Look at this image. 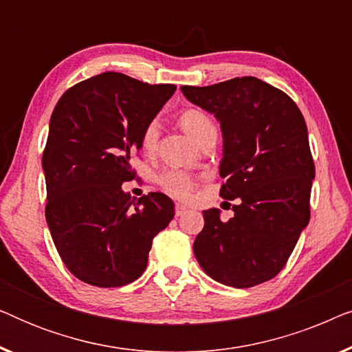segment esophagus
I'll return each instance as SVG.
<instances>
[{
  "label": "esophagus",
  "mask_w": 352,
  "mask_h": 352,
  "mask_svg": "<svg viewBox=\"0 0 352 352\" xmlns=\"http://www.w3.org/2000/svg\"><path fill=\"white\" fill-rule=\"evenodd\" d=\"M175 213H176L177 218H179V216L187 213V206H186V205H181V204H176V206H175Z\"/></svg>",
  "instance_id": "1"
}]
</instances>
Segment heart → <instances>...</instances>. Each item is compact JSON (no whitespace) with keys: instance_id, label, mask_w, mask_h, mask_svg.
Here are the masks:
<instances>
[{"instance_id":"b5f03b06","label":"heart","mask_w":352,"mask_h":352,"mask_svg":"<svg viewBox=\"0 0 352 352\" xmlns=\"http://www.w3.org/2000/svg\"><path fill=\"white\" fill-rule=\"evenodd\" d=\"M179 124L184 129L194 142H199L206 133L214 131V123L211 122V118L205 112L197 109H189L186 112L181 113ZM158 136V124L157 122H151L144 129L142 133V147L146 151L155 146ZM158 184L162 186V189L170 194L175 199H187L192 194L195 187V179L189 173L182 170H166L158 176Z\"/></svg>"}]
</instances>
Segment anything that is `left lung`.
Masks as SVG:
<instances>
[{
  "label": "left lung",
  "instance_id": "obj_1",
  "mask_svg": "<svg viewBox=\"0 0 352 352\" xmlns=\"http://www.w3.org/2000/svg\"><path fill=\"white\" fill-rule=\"evenodd\" d=\"M192 104L213 113L223 131L219 195L237 199L234 218L204 211L194 242L197 261L216 282L250 288L285 266L309 223L316 176L306 122L296 104L254 76L195 88L181 86Z\"/></svg>",
  "mask_w": 352,
  "mask_h": 352
}]
</instances>
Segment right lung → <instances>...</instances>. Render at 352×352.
<instances>
[{"label":"right lung","instance_id":"obj_1","mask_svg":"<svg viewBox=\"0 0 352 352\" xmlns=\"http://www.w3.org/2000/svg\"><path fill=\"white\" fill-rule=\"evenodd\" d=\"M175 85H148L105 72L67 89L54 107L43 152L46 223L67 269L94 287L142 276L155 235L175 204L160 192L134 199L131 157Z\"/></svg>","mask_w":352,"mask_h":352}]
</instances>
